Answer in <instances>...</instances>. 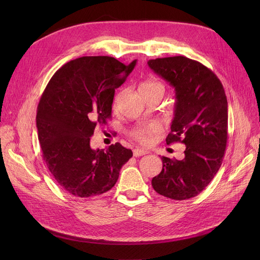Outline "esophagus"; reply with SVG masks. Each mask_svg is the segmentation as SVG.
<instances>
[{
    "instance_id": "34e87169",
    "label": "esophagus",
    "mask_w": 260,
    "mask_h": 260,
    "mask_svg": "<svg viewBox=\"0 0 260 260\" xmlns=\"http://www.w3.org/2000/svg\"><path fill=\"white\" fill-rule=\"evenodd\" d=\"M147 154V151H144V149H141V148H135L133 149V155L136 157H140V156H143Z\"/></svg>"
}]
</instances>
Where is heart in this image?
I'll return each instance as SVG.
<instances>
[{"mask_svg": "<svg viewBox=\"0 0 260 260\" xmlns=\"http://www.w3.org/2000/svg\"><path fill=\"white\" fill-rule=\"evenodd\" d=\"M151 90H160L162 92H165V86L159 83V82H147L143 85L142 88V92L144 91H151ZM119 100V95L116 96L115 99V103L114 105H117V102ZM161 132V125L158 122H149L147 124L141 125V127L135 128L133 130L130 131V137L136 140L137 142L141 143V144H148L151 142L152 139L154 136L158 135V133Z\"/></svg>", "mask_w": 260, "mask_h": 260, "instance_id": "obj_1", "label": "heart"}]
</instances>
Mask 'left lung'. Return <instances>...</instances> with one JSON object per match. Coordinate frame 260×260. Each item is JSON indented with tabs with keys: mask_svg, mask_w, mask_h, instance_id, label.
I'll use <instances>...</instances> for the list:
<instances>
[{
	"mask_svg": "<svg viewBox=\"0 0 260 260\" xmlns=\"http://www.w3.org/2000/svg\"><path fill=\"white\" fill-rule=\"evenodd\" d=\"M155 74L175 88V117L166 143L185 145L184 158L161 157L162 170L152 180L166 198H194L214 179L228 140V101L223 85L209 68L185 56L147 61Z\"/></svg>",
	"mask_w": 260,
	"mask_h": 260,
	"instance_id": "1",
	"label": "left lung"
}]
</instances>
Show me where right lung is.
<instances>
[{"label": "right lung", "mask_w": 260, "mask_h": 260, "mask_svg": "<svg viewBox=\"0 0 260 260\" xmlns=\"http://www.w3.org/2000/svg\"><path fill=\"white\" fill-rule=\"evenodd\" d=\"M137 59L124 65L111 56L68 61L53 75L38 105L37 128L43 159L58 185L74 196L101 195L116 184L132 157L120 143L92 149L96 124L112 116L115 89L125 81Z\"/></svg>", "instance_id": "obj_1"}]
</instances>
